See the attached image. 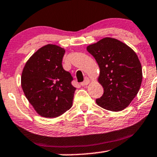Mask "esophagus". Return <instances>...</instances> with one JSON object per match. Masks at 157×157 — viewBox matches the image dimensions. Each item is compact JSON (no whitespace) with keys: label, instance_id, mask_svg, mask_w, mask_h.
Here are the masks:
<instances>
[{"label":"esophagus","instance_id":"34e87169","mask_svg":"<svg viewBox=\"0 0 157 157\" xmlns=\"http://www.w3.org/2000/svg\"><path fill=\"white\" fill-rule=\"evenodd\" d=\"M89 82H90V80H89V78H87V77H85V81H84L83 82H82V83H81V85H82V87H84V86L88 85Z\"/></svg>","mask_w":157,"mask_h":157}]
</instances>
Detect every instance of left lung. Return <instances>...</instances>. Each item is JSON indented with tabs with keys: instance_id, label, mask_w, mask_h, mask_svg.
Returning <instances> with one entry per match:
<instances>
[{
	"instance_id": "1",
	"label": "left lung",
	"mask_w": 157,
	"mask_h": 157,
	"mask_svg": "<svg viewBox=\"0 0 157 157\" xmlns=\"http://www.w3.org/2000/svg\"><path fill=\"white\" fill-rule=\"evenodd\" d=\"M87 50L100 70L98 78L104 89L97 105L112 112L127 107L139 92L142 70L137 55L127 45L110 37L90 45Z\"/></svg>"
}]
</instances>
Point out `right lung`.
<instances>
[{"label": "right lung", "instance_id": "right-lung-1", "mask_svg": "<svg viewBox=\"0 0 157 157\" xmlns=\"http://www.w3.org/2000/svg\"><path fill=\"white\" fill-rule=\"evenodd\" d=\"M65 50L56 45L40 48L27 61L21 82L24 94L42 117H57L70 109L74 93L71 74L63 70Z\"/></svg>", "mask_w": 157, "mask_h": 157}]
</instances>
